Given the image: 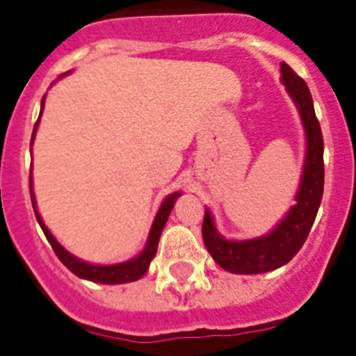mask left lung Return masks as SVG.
<instances>
[{"mask_svg":"<svg viewBox=\"0 0 356 356\" xmlns=\"http://www.w3.org/2000/svg\"><path fill=\"white\" fill-rule=\"evenodd\" d=\"M282 82L298 106L305 135L307 155L303 166L296 204L282 223L265 238L248 241H228L216 232L212 213L207 208L203 219L204 247L219 267L234 274H259L282 267L296 256L305 243L314 218L318 213L323 193V137L320 122L314 113L313 98L303 78L294 73L287 63H282Z\"/></svg>","mask_w":356,"mask_h":356,"instance_id":"8db88e82","label":"left lung"}]
</instances>
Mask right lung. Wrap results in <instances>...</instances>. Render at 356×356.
Returning <instances> with one entry per match:
<instances>
[{
	"mask_svg": "<svg viewBox=\"0 0 356 356\" xmlns=\"http://www.w3.org/2000/svg\"><path fill=\"white\" fill-rule=\"evenodd\" d=\"M43 102H45V98L42 100V109H43ZM40 120V118H38ZM36 120V126H38ZM36 126H34V131H36ZM34 131H33V138H34ZM29 186H31V199H33V207L36 208V203H34V195H33V181L29 179ZM179 197V193H172L170 197H166L161 208H159L157 216H155V221L152 225V230H149V238L148 243H146V248H144L143 252L138 254L137 258L131 259V261L126 263H118V265H91V263H86L82 259H76L74 256L65 250L62 245L58 243L54 236L49 232V228L43 225L42 218H40V213L38 210H34L36 213V219L40 227H42L43 234H45V238L53 247L54 254L58 256V259L65 265V267L71 270L73 274H76L78 278L89 280V282H97V283H128V282H135V280L143 278L146 270L149 267V261L153 259L155 252H157V245H159V238H161V232H163L164 225L168 221V216L172 212L173 204H175V199Z\"/></svg>",
	"mask_w": 356,
	"mask_h": 356,
	"instance_id": "1",
	"label": "right lung"
}]
</instances>
